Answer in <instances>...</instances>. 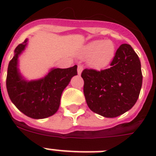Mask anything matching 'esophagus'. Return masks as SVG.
I'll use <instances>...</instances> for the list:
<instances>
[{
  "mask_svg": "<svg viewBox=\"0 0 156 156\" xmlns=\"http://www.w3.org/2000/svg\"><path fill=\"white\" fill-rule=\"evenodd\" d=\"M83 67L82 66H78V74H81L82 73V72H83Z\"/></svg>",
  "mask_w": 156,
  "mask_h": 156,
  "instance_id": "1",
  "label": "esophagus"
}]
</instances>
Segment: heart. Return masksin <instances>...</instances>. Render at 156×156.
I'll return each instance as SVG.
<instances>
[{"instance_id":"obj_1","label":"heart","mask_w":156,"mask_h":156,"mask_svg":"<svg viewBox=\"0 0 156 156\" xmlns=\"http://www.w3.org/2000/svg\"><path fill=\"white\" fill-rule=\"evenodd\" d=\"M82 57H88V65L95 69H102L113 60L116 48L112 40H97L87 43L80 50Z\"/></svg>"}]
</instances>
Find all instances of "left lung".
<instances>
[{"instance_id": "8db88e82", "label": "left lung", "mask_w": 156, "mask_h": 156, "mask_svg": "<svg viewBox=\"0 0 156 156\" xmlns=\"http://www.w3.org/2000/svg\"><path fill=\"white\" fill-rule=\"evenodd\" d=\"M83 92L89 108L104 117H116L137 102L143 84L141 62L129 44L116 50L111 67L101 71L84 69Z\"/></svg>"}]
</instances>
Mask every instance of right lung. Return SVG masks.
<instances>
[{"instance_id": "add662e5", "label": "right lung", "mask_w": 156, "mask_h": 156, "mask_svg": "<svg viewBox=\"0 0 156 156\" xmlns=\"http://www.w3.org/2000/svg\"><path fill=\"white\" fill-rule=\"evenodd\" d=\"M28 39L17 46L7 70L6 88L9 99L17 108L33 119L47 118L60 107L61 94L71 78L78 74V66L52 68L43 78L27 80L18 68V58L27 46Z\"/></svg>"}]
</instances>
